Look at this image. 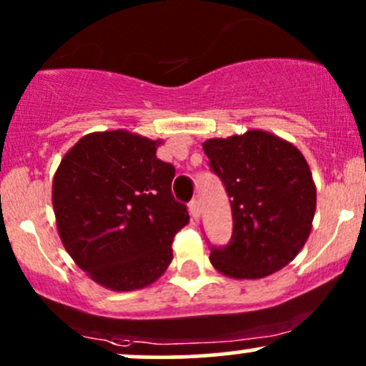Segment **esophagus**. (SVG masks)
<instances>
[{"mask_svg":"<svg viewBox=\"0 0 366 366\" xmlns=\"http://www.w3.org/2000/svg\"><path fill=\"white\" fill-rule=\"evenodd\" d=\"M189 212H191L192 219H198L199 217V202L196 198L189 203Z\"/></svg>","mask_w":366,"mask_h":366,"instance_id":"esophagus-1","label":"esophagus"}]
</instances>
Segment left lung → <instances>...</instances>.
Returning a JSON list of instances; mask_svg holds the SVG:
<instances>
[{
  "instance_id": "8db88e82",
  "label": "left lung",
  "mask_w": 366,
  "mask_h": 366,
  "mask_svg": "<svg viewBox=\"0 0 366 366\" xmlns=\"http://www.w3.org/2000/svg\"><path fill=\"white\" fill-rule=\"evenodd\" d=\"M203 149L232 212V236L226 247L212 244V266L236 280L283 269L306 243L316 212V186L302 152L262 130L210 139Z\"/></svg>"
}]
</instances>
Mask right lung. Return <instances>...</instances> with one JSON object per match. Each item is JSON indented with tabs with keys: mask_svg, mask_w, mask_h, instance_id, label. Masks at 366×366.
<instances>
[{
	"mask_svg": "<svg viewBox=\"0 0 366 366\" xmlns=\"http://www.w3.org/2000/svg\"><path fill=\"white\" fill-rule=\"evenodd\" d=\"M159 140L124 130L95 132L74 144L51 186L59 236L95 283L130 292L170 266L174 236L189 222L172 194L174 164L156 158Z\"/></svg>",
	"mask_w": 366,
	"mask_h": 366,
	"instance_id": "add662e5",
	"label": "right lung"
}]
</instances>
